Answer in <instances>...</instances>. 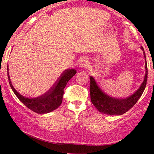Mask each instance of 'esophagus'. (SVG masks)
Wrapping results in <instances>:
<instances>
[{
  "instance_id": "obj_1",
  "label": "esophagus",
  "mask_w": 154,
  "mask_h": 154,
  "mask_svg": "<svg viewBox=\"0 0 154 154\" xmlns=\"http://www.w3.org/2000/svg\"><path fill=\"white\" fill-rule=\"evenodd\" d=\"M88 61L86 59H82L81 61L79 62V65L82 67H85L88 66Z\"/></svg>"
}]
</instances>
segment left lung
Here are the masks:
<instances>
[{
	"mask_svg": "<svg viewBox=\"0 0 154 154\" xmlns=\"http://www.w3.org/2000/svg\"><path fill=\"white\" fill-rule=\"evenodd\" d=\"M141 49L143 51L144 57L146 58L143 48L141 47ZM147 79L148 69L146 59V75H145L144 81L141 84L140 87L131 96L125 99H119V98H112L104 93L98 85L95 79L91 76L90 93H91V102L100 113L109 114V115H122L130 110L140 98L146 88Z\"/></svg>",
	"mask_w": 154,
	"mask_h": 154,
	"instance_id": "left-lung-1",
	"label": "left lung"
}]
</instances>
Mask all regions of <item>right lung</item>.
<instances>
[{
  "mask_svg": "<svg viewBox=\"0 0 154 154\" xmlns=\"http://www.w3.org/2000/svg\"><path fill=\"white\" fill-rule=\"evenodd\" d=\"M7 70H8V66H7ZM7 72H8V78L10 86L17 98L28 109L38 114H46L59 108L62 103L63 89L66 87L68 81L77 73L75 69L65 70L60 76L59 79L55 83L54 85L51 88L50 91L38 98H28L25 96H23L16 91L11 82L8 71Z\"/></svg>",
  "mask_w": 154,
  "mask_h": 154,
  "instance_id": "add662e5",
  "label": "right lung"
}]
</instances>
